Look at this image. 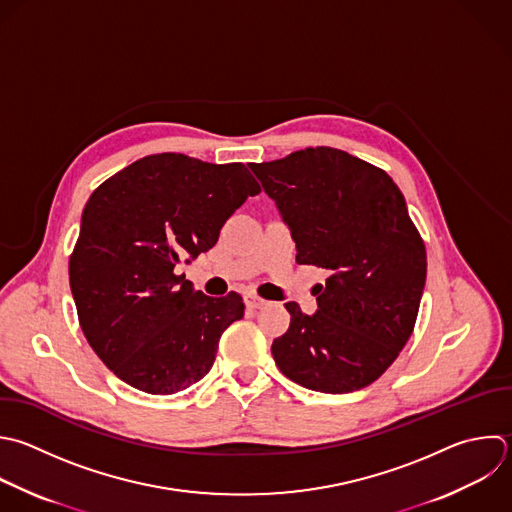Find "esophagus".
I'll return each instance as SVG.
<instances>
[{"mask_svg": "<svg viewBox=\"0 0 512 512\" xmlns=\"http://www.w3.org/2000/svg\"><path fill=\"white\" fill-rule=\"evenodd\" d=\"M264 304H266V300L260 298V296H256V294H248V296H246V306L252 308V310H258V308H262Z\"/></svg>", "mask_w": 512, "mask_h": 512, "instance_id": "esophagus-1", "label": "esophagus"}]
</instances>
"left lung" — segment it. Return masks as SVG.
Returning <instances> with one entry per match:
<instances>
[{
    "instance_id": "left-lung-1",
    "label": "left lung",
    "mask_w": 512,
    "mask_h": 512,
    "mask_svg": "<svg viewBox=\"0 0 512 512\" xmlns=\"http://www.w3.org/2000/svg\"><path fill=\"white\" fill-rule=\"evenodd\" d=\"M250 168L292 232L296 262L330 272L312 316L286 302L276 366L328 394L372 384L408 342L426 280L424 242L402 192L384 170L326 146Z\"/></svg>"
}]
</instances>
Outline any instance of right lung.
I'll return each instance as SVG.
<instances>
[{
  "label": "right lung",
  "instance_id": "1",
  "mask_svg": "<svg viewBox=\"0 0 512 512\" xmlns=\"http://www.w3.org/2000/svg\"><path fill=\"white\" fill-rule=\"evenodd\" d=\"M258 192L240 162L172 152L146 156L94 190L70 256V288L84 336L120 380L174 394L208 374L244 302L236 292L194 290L176 266L208 252Z\"/></svg>",
  "mask_w": 512,
  "mask_h": 512
}]
</instances>
